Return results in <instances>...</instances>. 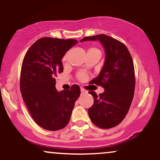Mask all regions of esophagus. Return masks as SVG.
Masks as SVG:
<instances>
[{
    "label": "esophagus",
    "instance_id": "esophagus-1",
    "mask_svg": "<svg viewBox=\"0 0 160 160\" xmlns=\"http://www.w3.org/2000/svg\"><path fill=\"white\" fill-rule=\"evenodd\" d=\"M80 91H81V93H82V94H85V93L87 92V91L85 90V89H83V88H80Z\"/></svg>",
    "mask_w": 160,
    "mask_h": 160
}]
</instances>
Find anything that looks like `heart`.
I'll return each mask as SVG.
<instances>
[{"mask_svg": "<svg viewBox=\"0 0 160 160\" xmlns=\"http://www.w3.org/2000/svg\"><path fill=\"white\" fill-rule=\"evenodd\" d=\"M90 49H97L90 48L89 49V50H90ZM66 59H67V55H65V56L63 57V58H62V61L65 62ZM78 78H79V79H80V80H84V79L86 78V75L84 74H82V73H80V74H78Z\"/></svg>", "mask_w": 160, "mask_h": 160, "instance_id": "b5f03b06", "label": "heart"}]
</instances>
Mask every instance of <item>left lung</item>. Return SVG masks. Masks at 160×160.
<instances>
[{
	"label": "left lung",
	"mask_w": 160,
	"mask_h": 160,
	"mask_svg": "<svg viewBox=\"0 0 160 160\" xmlns=\"http://www.w3.org/2000/svg\"><path fill=\"white\" fill-rule=\"evenodd\" d=\"M88 40H99L105 51L103 68L91 81L102 86L104 92L99 95L89 92L94 98V104L88 109V113L96 126L111 128L122 122L132 102L135 86L132 58L123 43L106 34L86 37L80 42Z\"/></svg>",
	"instance_id": "left-lung-1"
}]
</instances>
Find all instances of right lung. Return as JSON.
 <instances>
[{
	"label": "right lung",
	"mask_w": 160,
	"mask_h": 160,
	"mask_svg": "<svg viewBox=\"0 0 160 160\" xmlns=\"http://www.w3.org/2000/svg\"><path fill=\"white\" fill-rule=\"evenodd\" d=\"M78 43L74 39L43 38L28 49L22 65L20 91L34 120L49 131L65 128L69 122L80 88L58 92L56 77L63 71L62 59Z\"/></svg>",
	"instance_id": "obj_1"
}]
</instances>
